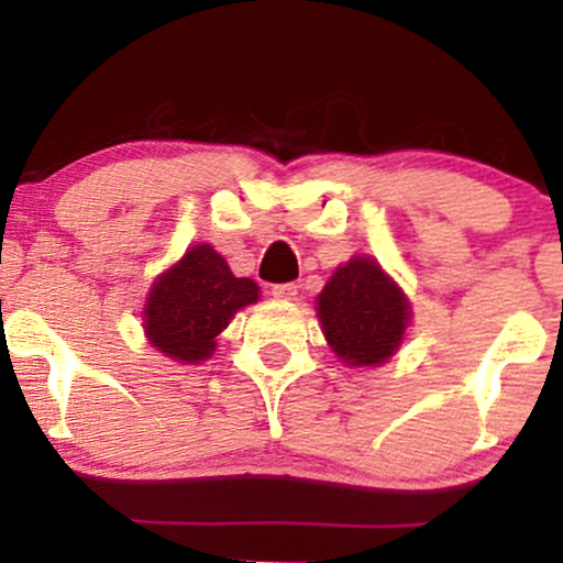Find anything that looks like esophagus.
<instances>
[{"label":"esophagus","instance_id":"esophagus-1","mask_svg":"<svg viewBox=\"0 0 563 563\" xmlns=\"http://www.w3.org/2000/svg\"><path fill=\"white\" fill-rule=\"evenodd\" d=\"M269 294H273L275 299H280V301H294L296 299V286H294V283H280V286H273Z\"/></svg>","mask_w":563,"mask_h":563}]
</instances>
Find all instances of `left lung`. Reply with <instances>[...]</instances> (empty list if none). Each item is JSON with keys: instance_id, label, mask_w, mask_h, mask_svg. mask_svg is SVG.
<instances>
[{"instance_id": "1", "label": "left lung", "mask_w": 563, "mask_h": 563, "mask_svg": "<svg viewBox=\"0 0 563 563\" xmlns=\"http://www.w3.org/2000/svg\"><path fill=\"white\" fill-rule=\"evenodd\" d=\"M318 318L335 357L367 367L386 363L402 344L410 303L376 260L354 256L322 288Z\"/></svg>"}]
</instances>
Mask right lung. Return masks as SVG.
Listing matches in <instances>:
<instances>
[{"mask_svg":"<svg viewBox=\"0 0 563 563\" xmlns=\"http://www.w3.org/2000/svg\"><path fill=\"white\" fill-rule=\"evenodd\" d=\"M260 299L251 277H235L228 262L209 243L192 245L174 267L156 277L147 294V341L166 357L185 365L209 360L217 335L230 325L238 309Z\"/></svg>","mask_w":563,"mask_h":563,"instance_id":"right-lung-1","label":"right lung"}]
</instances>
